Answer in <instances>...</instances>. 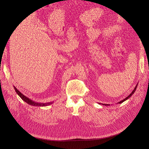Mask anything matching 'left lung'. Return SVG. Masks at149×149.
Segmentation results:
<instances>
[{"mask_svg":"<svg viewBox=\"0 0 149 149\" xmlns=\"http://www.w3.org/2000/svg\"><path fill=\"white\" fill-rule=\"evenodd\" d=\"M138 84H136V86H135V89H134V91H133L132 92V93H130V94L128 96V97H127L126 98H124V100H123L122 101H120V102H118V104H121V103H122L123 102H124V101H126V100H127V99H129L130 97H132V95H133V94H134V93H135V91H136V88H137V86H138ZM99 104H100V103H99ZM103 105H104V106H109V105H110V104H103Z\"/></svg>","mask_w":149,"mask_h":149,"instance_id":"obj_1","label":"left lung"}]
</instances>
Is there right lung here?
<instances>
[{
	"label": "right lung",
	"mask_w": 149,
	"mask_h": 149,
	"mask_svg": "<svg viewBox=\"0 0 149 149\" xmlns=\"http://www.w3.org/2000/svg\"><path fill=\"white\" fill-rule=\"evenodd\" d=\"M14 88L15 89V91H16L17 95L25 101L26 103H28L29 105L33 106H40V107H43V106H49L51 104H52L54 101H52V102H48V103H38V102H36V101L32 100L31 99L29 98L28 97H27L26 96H25V95H23V93H22L18 89H16L15 86H14Z\"/></svg>",
	"instance_id": "add662e5"
}]
</instances>
